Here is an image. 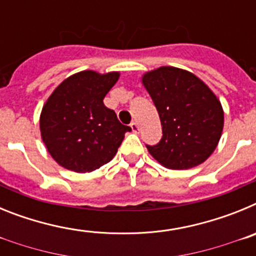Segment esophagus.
Returning a JSON list of instances; mask_svg holds the SVG:
<instances>
[{"instance_id": "esophagus-1", "label": "esophagus", "mask_w": 256, "mask_h": 256, "mask_svg": "<svg viewBox=\"0 0 256 256\" xmlns=\"http://www.w3.org/2000/svg\"><path fill=\"white\" fill-rule=\"evenodd\" d=\"M130 128H132V130L134 133H138V130H140V126H138V124L136 123V122H132V123H130Z\"/></svg>"}]
</instances>
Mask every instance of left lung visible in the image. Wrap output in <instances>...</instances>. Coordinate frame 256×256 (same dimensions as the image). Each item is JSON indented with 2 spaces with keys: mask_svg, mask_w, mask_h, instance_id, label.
I'll list each match as a JSON object with an SVG mask.
<instances>
[{
  "mask_svg": "<svg viewBox=\"0 0 256 256\" xmlns=\"http://www.w3.org/2000/svg\"><path fill=\"white\" fill-rule=\"evenodd\" d=\"M162 122V137L148 152L165 168L180 170L204 162L220 140V102L195 74L162 66L142 76Z\"/></svg>",
  "mask_w": 256,
  "mask_h": 256,
  "instance_id": "8db88e82",
  "label": "left lung"
}]
</instances>
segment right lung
Listing matches in <instances>:
<instances>
[{"label": "right lung", "mask_w": 256, "mask_h": 256, "mask_svg": "<svg viewBox=\"0 0 256 256\" xmlns=\"http://www.w3.org/2000/svg\"><path fill=\"white\" fill-rule=\"evenodd\" d=\"M118 79V72L84 70L65 79L48 97L40 112V136L58 165L87 173L114 158L130 130L104 105Z\"/></svg>", "instance_id": "right-lung-1"}]
</instances>
